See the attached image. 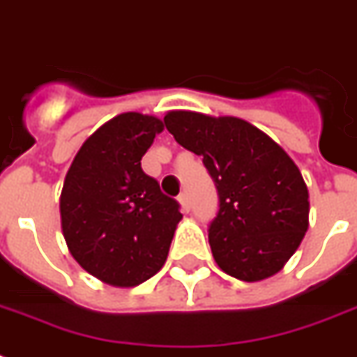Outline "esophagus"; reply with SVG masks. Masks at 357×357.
I'll return each mask as SVG.
<instances>
[{
  "mask_svg": "<svg viewBox=\"0 0 357 357\" xmlns=\"http://www.w3.org/2000/svg\"><path fill=\"white\" fill-rule=\"evenodd\" d=\"M179 204H181V207H183V211H189L190 209V200H189V195L187 192H181V195L178 196Z\"/></svg>",
  "mask_w": 357,
  "mask_h": 357,
  "instance_id": "1",
  "label": "esophagus"
}]
</instances>
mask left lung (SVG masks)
Segmentation results:
<instances>
[{"label": "left lung", "instance_id": "1", "mask_svg": "<svg viewBox=\"0 0 357 357\" xmlns=\"http://www.w3.org/2000/svg\"><path fill=\"white\" fill-rule=\"evenodd\" d=\"M165 126L202 155L218 211L209 222L217 265L243 282L276 274L307 231L310 195L293 159L252 123L234 116L170 111Z\"/></svg>", "mask_w": 357, "mask_h": 357}]
</instances>
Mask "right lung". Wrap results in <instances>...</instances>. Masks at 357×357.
I'll return each mask as SVG.
<instances>
[{
	"mask_svg": "<svg viewBox=\"0 0 357 357\" xmlns=\"http://www.w3.org/2000/svg\"><path fill=\"white\" fill-rule=\"evenodd\" d=\"M162 122L123 113L103 123L77 151L61 192V224L70 254L98 280L135 287L161 271L181 220L140 159Z\"/></svg>",
	"mask_w": 357,
	"mask_h": 357,
	"instance_id": "obj_1",
	"label": "right lung"
}]
</instances>
